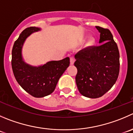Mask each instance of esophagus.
Here are the masks:
<instances>
[{"label":"esophagus","instance_id":"34e87169","mask_svg":"<svg viewBox=\"0 0 133 133\" xmlns=\"http://www.w3.org/2000/svg\"><path fill=\"white\" fill-rule=\"evenodd\" d=\"M70 64H74V61H75V59H74L73 57H70Z\"/></svg>","mask_w":133,"mask_h":133}]
</instances>
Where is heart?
<instances>
[{
    "mask_svg": "<svg viewBox=\"0 0 133 133\" xmlns=\"http://www.w3.org/2000/svg\"><path fill=\"white\" fill-rule=\"evenodd\" d=\"M95 44V39L93 38H91L88 41V45L92 46V45H94Z\"/></svg>",
    "mask_w": 133,
    "mask_h": 133,
    "instance_id": "obj_1",
    "label": "heart"
}]
</instances>
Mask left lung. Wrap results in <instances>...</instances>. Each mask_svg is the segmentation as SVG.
I'll list each match as a JSON object with an SVG mask.
<instances>
[{"label":"left lung","mask_w":133,"mask_h":133,"mask_svg":"<svg viewBox=\"0 0 133 133\" xmlns=\"http://www.w3.org/2000/svg\"><path fill=\"white\" fill-rule=\"evenodd\" d=\"M100 32L99 46L88 47L75 55L78 69L76 83L84 97H102L112 88L119 72V53L110 31L96 26Z\"/></svg>","instance_id":"1"}]
</instances>
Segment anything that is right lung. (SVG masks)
Instances as JSON below:
<instances>
[{
  "mask_svg": "<svg viewBox=\"0 0 133 133\" xmlns=\"http://www.w3.org/2000/svg\"><path fill=\"white\" fill-rule=\"evenodd\" d=\"M40 30L36 26L25 29L14 42L12 52V67L17 83L25 91L36 98L52 93L59 78L70 64L69 57L51 61L38 66L25 63L22 56L24 43L30 35Z\"/></svg>",
  "mask_w": 133,
  "mask_h": 133,
  "instance_id": "1",
  "label": "right lung"
}]
</instances>
